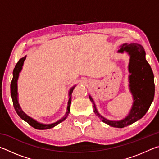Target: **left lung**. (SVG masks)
<instances>
[{"label": "left lung", "mask_w": 159, "mask_h": 159, "mask_svg": "<svg viewBox=\"0 0 159 159\" xmlns=\"http://www.w3.org/2000/svg\"><path fill=\"white\" fill-rule=\"evenodd\" d=\"M127 52L130 55L128 64L129 88L133 95V103L127 116L120 120H110L99 114L95 102L89 95L93 104L94 112L102 122L115 128H122L140 119L146 114L154 98L155 85L154 74L145 58V51L141 45L125 43L118 50V53Z\"/></svg>", "instance_id": "obj_1"}]
</instances>
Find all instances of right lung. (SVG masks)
<instances>
[{
    "label": "right lung",
    "mask_w": 159,
    "mask_h": 159,
    "mask_svg": "<svg viewBox=\"0 0 159 159\" xmlns=\"http://www.w3.org/2000/svg\"><path fill=\"white\" fill-rule=\"evenodd\" d=\"M26 56L21 58L20 60H19L17 64L15 65V67L14 70H13V77L12 80L11 81V84H10V93H11V97L13 102V106H14V108L15 109L16 112L18 114L19 116H20L21 119L25 120L26 123H28L29 125L32 127L38 129V130H46V129H50L53 127H55V125H58L59 123L62 122L66 118L67 116L69 114L70 111V106H71V93L73 92L74 88H75V85L74 87H72L71 89L69 90V101H68V106H67V110L66 112V114L64 115L63 118H61V119L57 120V122L50 123V124H43V123H39L36 121V120L33 119V118L29 117V116L26 115L25 112H24L22 110H21V107L19 104L18 102V93H17V80L19 78V75H20V71H21V69H22V66L24 64V61H25Z\"/></svg>",
    "instance_id": "add662e5"
}]
</instances>
